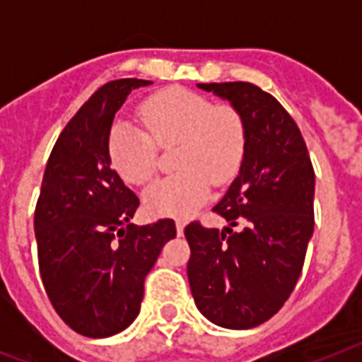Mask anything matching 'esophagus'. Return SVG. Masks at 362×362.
<instances>
[{
	"label": "esophagus",
	"mask_w": 362,
	"mask_h": 362,
	"mask_svg": "<svg viewBox=\"0 0 362 362\" xmlns=\"http://www.w3.org/2000/svg\"><path fill=\"white\" fill-rule=\"evenodd\" d=\"M176 233H178V237H180V235H184V221L176 220Z\"/></svg>",
	"instance_id": "obj_1"
}]
</instances>
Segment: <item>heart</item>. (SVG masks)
Returning a JSON list of instances; mask_svg holds the SVG:
<instances>
[{"label":"heart","instance_id":"heart-1","mask_svg":"<svg viewBox=\"0 0 362 362\" xmlns=\"http://www.w3.org/2000/svg\"><path fill=\"white\" fill-rule=\"evenodd\" d=\"M139 115L146 131L116 120L110 125L107 153L127 184L144 186L156 175V144L178 141L175 165L180 170L144 192V204L153 214H192L209 197L210 180L223 184L240 167L246 133L233 107L212 105L184 88H167L142 101Z\"/></svg>","mask_w":362,"mask_h":362}]
</instances>
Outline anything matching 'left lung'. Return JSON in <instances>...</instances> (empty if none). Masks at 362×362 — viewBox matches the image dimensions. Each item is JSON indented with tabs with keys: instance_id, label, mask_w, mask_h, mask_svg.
I'll return each mask as SVG.
<instances>
[{
	"instance_id": "8db88e82",
	"label": "left lung",
	"mask_w": 362,
	"mask_h": 362,
	"mask_svg": "<svg viewBox=\"0 0 362 362\" xmlns=\"http://www.w3.org/2000/svg\"><path fill=\"white\" fill-rule=\"evenodd\" d=\"M197 86L233 105L246 142L238 176L212 209L229 226L220 231L192 221L184 229L187 280L206 320L252 329L297 286L314 233V167L300 129L270 93L250 82Z\"/></svg>"
}]
</instances>
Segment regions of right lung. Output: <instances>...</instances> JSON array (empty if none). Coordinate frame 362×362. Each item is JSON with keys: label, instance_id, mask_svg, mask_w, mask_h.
Wrapping results in <instances>:
<instances>
[{"label": "right lung", "instance_id": "obj_1", "mask_svg": "<svg viewBox=\"0 0 362 362\" xmlns=\"http://www.w3.org/2000/svg\"><path fill=\"white\" fill-rule=\"evenodd\" d=\"M152 84L120 78L101 86L65 125L48 158L35 206L42 286L54 310L82 337L107 338L135 321L144 278L165 242V218L133 226L139 197L110 167L107 139L131 90Z\"/></svg>", "mask_w": 362, "mask_h": 362}]
</instances>
